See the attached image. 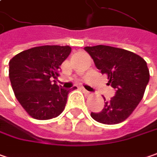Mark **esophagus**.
I'll return each instance as SVG.
<instances>
[{"instance_id": "obj_1", "label": "esophagus", "mask_w": 157, "mask_h": 157, "mask_svg": "<svg viewBox=\"0 0 157 157\" xmlns=\"http://www.w3.org/2000/svg\"><path fill=\"white\" fill-rule=\"evenodd\" d=\"M82 91H83V93L85 94V95H86V96H89V95H91L90 92H88L87 90H86L85 88H82Z\"/></svg>"}]
</instances>
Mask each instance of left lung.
Returning <instances> with one entry per match:
<instances>
[{"instance_id": "left-lung-1", "label": "left lung", "mask_w": 157, "mask_h": 157, "mask_svg": "<svg viewBox=\"0 0 157 157\" xmlns=\"http://www.w3.org/2000/svg\"><path fill=\"white\" fill-rule=\"evenodd\" d=\"M102 74H107L109 84L116 94L105 101L100 112H92L95 121L116 124L124 121L143 98L149 81V71L144 59L132 52L104 45L86 47ZM105 101V98H104Z\"/></svg>"}]
</instances>
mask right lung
<instances>
[{"label":"right lung","instance_id":"add662e5","mask_svg":"<svg viewBox=\"0 0 157 157\" xmlns=\"http://www.w3.org/2000/svg\"><path fill=\"white\" fill-rule=\"evenodd\" d=\"M71 51L69 46H40L21 52L10 61L12 89L32 117L48 120L63 111L71 89L62 88L51 80L57 78L60 66Z\"/></svg>","mask_w":157,"mask_h":157}]
</instances>
